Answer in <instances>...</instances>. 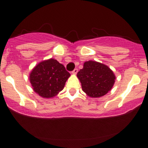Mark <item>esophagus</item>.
<instances>
[{"label": "esophagus", "instance_id": "obj_1", "mask_svg": "<svg viewBox=\"0 0 148 148\" xmlns=\"http://www.w3.org/2000/svg\"><path fill=\"white\" fill-rule=\"evenodd\" d=\"M77 72H78V69H74V70L72 71V74H74V75H76V74H77Z\"/></svg>", "mask_w": 148, "mask_h": 148}]
</instances>
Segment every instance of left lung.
<instances>
[{
    "label": "left lung",
    "mask_w": 148,
    "mask_h": 148,
    "mask_svg": "<svg viewBox=\"0 0 148 148\" xmlns=\"http://www.w3.org/2000/svg\"><path fill=\"white\" fill-rule=\"evenodd\" d=\"M82 90L88 97L94 98L102 97L113 88L115 76L106 64L89 60L84 62L83 69L77 73Z\"/></svg>",
    "instance_id": "left-lung-1"
}]
</instances>
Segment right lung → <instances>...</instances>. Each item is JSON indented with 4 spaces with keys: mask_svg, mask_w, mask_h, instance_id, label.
Returning <instances> with one entry per match:
<instances>
[{
    "mask_svg": "<svg viewBox=\"0 0 148 148\" xmlns=\"http://www.w3.org/2000/svg\"><path fill=\"white\" fill-rule=\"evenodd\" d=\"M70 74L63 64L50 58L39 62L32 69L29 80L34 92L43 98H53L63 90Z\"/></svg>",
    "mask_w": 148,
    "mask_h": 148,
    "instance_id": "obj_1",
    "label": "right lung"
}]
</instances>
